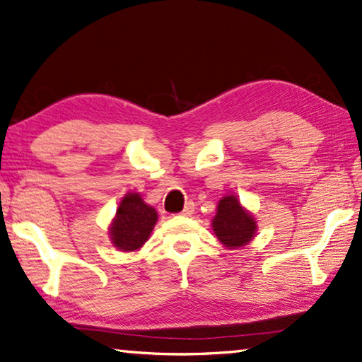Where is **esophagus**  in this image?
<instances>
[{
    "label": "esophagus",
    "mask_w": 362,
    "mask_h": 362,
    "mask_svg": "<svg viewBox=\"0 0 362 362\" xmlns=\"http://www.w3.org/2000/svg\"><path fill=\"white\" fill-rule=\"evenodd\" d=\"M194 214V204L193 202H187V205H185V209L182 210V216H191Z\"/></svg>",
    "instance_id": "1"
}]
</instances>
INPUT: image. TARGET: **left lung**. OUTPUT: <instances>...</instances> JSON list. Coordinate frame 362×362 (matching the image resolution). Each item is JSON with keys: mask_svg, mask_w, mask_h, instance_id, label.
I'll use <instances>...</instances> for the list:
<instances>
[{"mask_svg": "<svg viewBox=\"0 0 362 362\" xmlns=\"http://www.w3.org/2000/svg\"><path fill=\"white\" fill-rule=\"evenodd\" d=\"M257 229L256 215L240 202L237 194L229 193L218 201L211 230L224 247L240 250L251 245L257 235Z\"/></svg>", "mask_w": 362, "mask_h": 362, "instance_id": "obj_1", "label": "left lung"}]
</instances>
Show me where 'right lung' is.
<instances>
[{"label":"right lung","instance_id":"1","mask_svg":"<svg viewBox=\"0 0 362 362\" xmlns=\"http://www.w3.org/2000/svg\"><path fill=\"white\" fill-rule=\"evenodd\" d=\"M158 214L138 191H129L120 199L111 219L108 235L111 246L120 252H136L151 238Z\"/></svg>","mask_w":362,"mask_h":362}]
</instances>
